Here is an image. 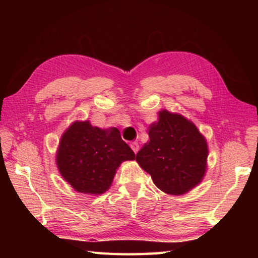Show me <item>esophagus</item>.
Masks as SVG:
<instances>
[{
	"mask_svg": "<svg viewBox=\"0 0 258 258\" xmlns=\"http://www.w3.org/2000/svg\"><path fill=\"white\" fill-rule=\"evenodd\" d=\"M130 146H131V148H132V150L134 151V154H137V152L139 151V143L138 142H132Z\"/></svg>",
	"mask_w": 258,
	"mask_h": 258,
	"instance_id": "esophagus-1",
	"label": "esophagus"
}]
</instances>
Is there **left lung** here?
I'll list each match as a JSON object with an SVG mask.
<instances>
[{"label":"left lung","instance_id":"8db88e82","mask_svg":"<svg viewBox=\"0 0 258 258\" xmlns=\"http://www.w3.org/2000/svg\"><path fill=\"white\" fill-rule=\"evenodd\" d=\"M149 128L150 141L135 159L161 191L185 194L202 181L206 171V140L191 121L167 110L160 111L159 120Z\"/></svg>","mask_w":258,"mask_h":258}]
</instances>
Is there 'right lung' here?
I'll return each instance as SVG.
<instances>
[{"label": "right lung", "mask_w": 258, "mask_h": 258, "mask_svg": "<svg viewBox=\"0 0 258 258\" xmlns=\"http://www.w3.org/2000/svg\"><path fill=\"white\" fill-rule=\"evenodd\" d=\"M135 155L119 131L100 130L90 121H75L61 138L56 155L60 174L82 194L101 195L110 186L118 166Z\"/></svg>", "instance_id": "1"}]
</instances>
